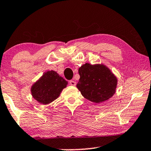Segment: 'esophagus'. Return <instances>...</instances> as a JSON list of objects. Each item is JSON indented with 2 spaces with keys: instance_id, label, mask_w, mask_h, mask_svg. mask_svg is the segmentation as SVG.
Returning a JSON list of instances; mask_svg holds the SVG:
<instances>
[{
  "instance_id": "34e87169",
  "label": "esophagus",
  "mask_w": 151,
  "mask_h": 151,
  "mask_svg": "<svg viewBox=\"0 0 151 151\" xmlns=\"http://www.w3.org/2000/svg\"><path fill=\"white\" fill-rule=\"evenodd\" d=\"M69 84H70V85H71V86H76V82L75 81H73V80H70Z\"/></svg>"
}]
</instances>
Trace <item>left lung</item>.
Instances as JSON below:
<instances>
[{
  "mask_svg": "<svg viewBox=\"0 0 151 151\" xmlns=\"http://www.w3.org/2000/svg\"><path fill=\"white\" fill-rule=\"evenodd\" d=\"M78 73L80 78L77 88L87 100L100 103L115 93L117 78L105 66L86 63L80 68Z\"/></svg>",
  "mask_w": 151,
  "mask_h": 151,
  "instance_id": "obj_1",
  "label": "left lung"
}]
</instances>
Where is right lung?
Instances as JSON below:
<instances>
[{"label": "right lung", "mask_w": 151, "mask_h": 151, "mask_svg": "<svg viewBox=\"0 0 151 151\" xmlns=\"http://www.w3.org/2000/svg\"><path fill=\"white\" fill-rule=\"evenodd\" d=\"M68 84L63 78L54 71H47L32 88V93L38 102L47 104L58 98Z\"/></svg>", "instance_id": "add662e5"}]
</instances>
